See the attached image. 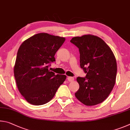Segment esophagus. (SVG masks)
<instances>
[{
    "mask_svg": "<svg viewBox=\"0 0 130 130\" xmlns=\"http://www.w3.org/2000/svg\"><path fill=\"white\" fill-rule=\"evenodd\" d=\"M67 79L69 82H72L74 80V78H73V77H68Z\"/></svg>",
    "mask_w": 130,
    "mask_h": 130,
    "instance_id": "1",
    "label": "esophagus"
}]
</instances>
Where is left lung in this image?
Returning a JSON list of instances; mask_svg holds the SVG:
<instances>
[{
	"mask_svg": "<svg viewBox=\"0 0 130 130\" xmlns=\"http://www.w3.org/2000/svg\"><path fill=\"white\" fill-rule=\"evenodd\" d=\"M78 47L80 65L86 78L78 77L79 88L75 94L86 106L101 103L112 90L116 82L117 64L110 47L98 36L87 34L70 40Z\"/></svg>",
	"mask_w": 130,
	"mask_h": 130,
	"instance_id": "1",
	"label": "left lung"
}]
</instances>
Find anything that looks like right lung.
Instances as JSON below:
<instances>
[{
    "label": "right lung",
    "instance_id": "1",
    "mask_svg": "<svg viewBox=\"0 0 130 130\" xmlns=\"http://www.w3.org/2000/svg\"><path fill=\"white\" fill-rule=\"evenodd\" d=\"M66 39L47 33H39L24 40L18 51L13 69L18 90L27 102L43 105L53 98L65 81V75L48 70L55 61V55Z\"/></svg>",
    "mask_w": 130,
    "mask_h": 130
}]
</instances>
